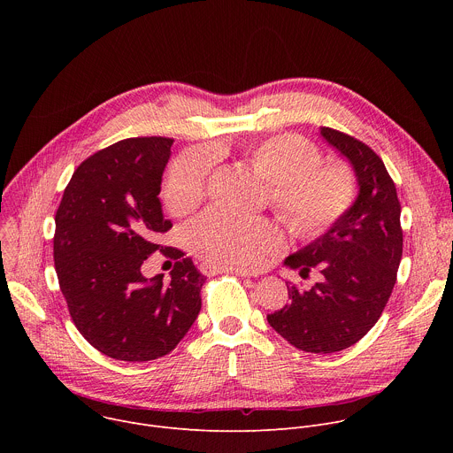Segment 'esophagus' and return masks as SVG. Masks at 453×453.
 <instances>
[{
    "mask_svg": "<svg viewBox=\"0 0 453 453\" xmlns=\"http://www.w3.org/2000/svg\"><path fill=\"white\" fill-rule=\"evenodd\" d=\"M201 271H203V274H208V276H213V274H219V273H231V274H236V276H240V278H250V274H247L245 271L224 269V267L211 265V264H203V265H201Z\"/></svg>",
    "mask_w": 453,
    "mask_h": 453,
    "instance_id": "1",
    "label": "esophagus"
}]
</instances>
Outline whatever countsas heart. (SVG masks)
<instances>
[{"instance_id":"heart-1","label":"heart","mask_w":453,"mask_h":453,"mask_svg":"<svg viewBox=\"0 0 453 453\" xmlns=\"http://www.w3.org/2000/svg\"><path fill=\"white\" fill-rule=\"evenodd\" d=\"M254 172L269 182L274 211L299 236L313 238L337 226L357 201L353 170L341 161L322 163L311 142L280 134L245 152ZM213 159L204 150L177 156L165 177L163 199L173 215L189 213L206 196ZM193 252L231 269H257L281 247L278 227L265 219H242L210 210L186 229Z\"/></svg>"}]
</instances>
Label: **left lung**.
Wrapping results in <instances>:
<instances>
[{
  "instance_id": "obj_1",
  "label": "left lung",
  "mask_w": 453,
  "mask_h": 453,
  "mask_svg": "<svg viewBox=\"0 0 453 453\" xmlns=\"http://www.w3.org/2000/svg\"><path fill=\"white\" fill-rule=\"evenodd\" d=\"M320 134L349 159L360 186L348 215L328 233L288 256L285 265L322 274L310 290L288 287L290 303L269 325L306 353H335L357 344L380 319L396 283L403 252L402 204L380 156L360 140L322 127Z\"/></svg>"
}]
</instances>
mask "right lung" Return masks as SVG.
<instances>
[{"label": "right lung", "mask_w": 453, "mask_h": 453, "mask_svg": "<svg viewBox=\"0 0 453 453\" xmlns=\"http://www.w3.org/2000/svg\"><path fill=\"white\" fill-rule=\"evenodd\" d=\"M173 140L128 138L84 159L55 213L53 262L60 292L82 337L125 362L168 355L201 311L206 278L184 252L165 282L141 265L172 222L163 219V170Z\"/></svg>", "instance_id": "add662e5"}]
</instances>
